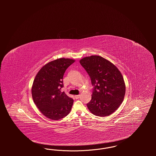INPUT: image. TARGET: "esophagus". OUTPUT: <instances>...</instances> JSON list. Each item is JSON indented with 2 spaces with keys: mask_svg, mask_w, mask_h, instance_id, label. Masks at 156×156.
<instances>
[{
  "mask_svg": "<svg viewBox=\"0 0 156 156\" xmlns=\"http://www.w3.org/2000/svg\"><path fill=\"white\" fill-rule=\"evenodd\" d=\"M75 99H79L80 98V95H75Z\"/></svg>",
  "mask_w": 156,
  "mask_h": 156,
  "instance_id": "obj_1",
  "label": "esophagus"
}]
</instances>
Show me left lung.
Returning a JSON list of instances; mask_svg holds the SVG:
<instances>
[{"label":"left lung","mask_w":156,"mask_h":156,"mask_svg":"<svg viewBox=\"0 0 156 156\" xmlns=\"http://www.w3.org/2000/svg\"><path fill=\"white\" fill-rule=\"evenodd\" d=\"M80 64L89 75L93 88L87 107L94 115H111L122 103L126 87L122 75L110 61L98 55L87 57Z\"/></svg>","instance_id":"1"}]
</instances>
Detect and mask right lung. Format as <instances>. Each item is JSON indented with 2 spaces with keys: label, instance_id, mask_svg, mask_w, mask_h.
<instances>
[{
  "label": "right lung",
  "instance_id": "1",
  "mask_svg": "<svg viewBox=\"0 0 156 156\" xmlns=\"http://www.w3.org/2000/svg\"><path fill=\"white\" fill-rule=\"evenodd\" d=\"M75 62L59 58L42 67L36 75L31 88L34 102L40 112L51 120H59L71 111L74 100L61 92L63 76L68 67Z\"/></svg>",
  "mask_w": 156,
  "mask_h": 156
}]
</instances>
